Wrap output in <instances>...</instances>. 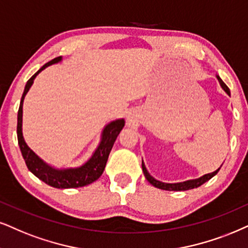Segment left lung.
<instances>
[{
	"label": "left lung",
	"instance_id": "left-lung-1",
	"mask_svg": "<svg viewBox=\"0 0 248 248\" xmlns=\"http://www.w3.org/2000/svg\"><path fill=\"white\" fill-rule=\"evenodd\" d=\"M218 81H220L222 88L224 89V92L228 93V95H230V90H229V88L227 84H225L223 81L221 80L220 77H217ZM142 168H143V173L145 175V178L147 181L150 182V183L152 184L153 186L158 187V189H161V190H167V191H186V190H190V189H194V187H198L200 186H202L203 183H206V182L211 180L213 176H215L216 174L218 173V170H220V168L217 169V170L213 171V173H209V174H206L203 175V176L197 178V180H190V181H186V182H182V183H162L160 181H156L155 178H153L151 175L149 174V171L146 170L145 168V165L142 162Z\"/></svg>",
	"mask_w": 248,
	"mask_h": 248
}]
</instances>
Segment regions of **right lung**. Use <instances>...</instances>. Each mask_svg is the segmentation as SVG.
<instances>
[{
  "instance_id": "add662e5",
  "label": "right lung",
  "mask_w": 248,
  "mask_h": 248,
  "mask_svg": "<svg viewBox=\"0 0 248 248\" xmlns=\"http://www.w3.org/2000/svg\"><path fill=\"white\" fill-rule=\"evenodd\" d=\"M62 61V57H56L43 65L35 74L27 81L26 86H25V90L23 96H21V101L19 105V109H18V124H17V136H18V144H19L21 155L24 156V160L26 162L27 168L30 169L32 173L35 175L37 178L43 181L45 183L48 184L50 186L57 187V189H71V187H81L88 184H92L93 182L98 180L101 175L104 171V168L106 166V161H108V155L111 152L113 144L117 140L118 135L124 126V120L120 119V120L112 121L105 127L104 131H103L102 142L97 150L93 153L92 158L88 160L83 166L79 168L73 169H64V170H58L50 167L43 162L41 159L34 153L27 144L25 143L23 137V131H21V122H23V102L25 96L28 90H30L31 86L33 84V81L35 77L40 73L41 71L45 70L49 65L55 64Z\"/></svg>"
}]
</instances>
